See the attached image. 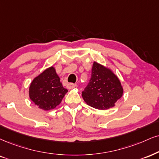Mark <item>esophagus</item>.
I'll use <instances>...</instances> for the list:
<instances>
[{
    "instance_id": "esophagus-1",
    "label": "esophagus",
    "mask_w": 159,
    "mask_h": 159,
    "mask_svg": "<svg viewBox=\"0 0 159 159\" xmlns=\"http://www.w3.org/2000/svg\"><path fill=\"white\" fill-rule=\"evenodd\" d=\"M75 87H76V84H74V83L67 84V88L68 89H74V88H75Z\"/></svg>"
}]
</instances>
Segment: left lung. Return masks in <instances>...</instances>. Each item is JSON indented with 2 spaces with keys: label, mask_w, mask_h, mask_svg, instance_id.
<instances>
[{
  "label": "left lung",
  "mask_w": 159,
  "mask_h": 159,
  "mask_svg": "<svg viewBox=\"0 0 159 159\" xmlns=\"http://www.w3.org/2000/svg\"><path fill=\"white\" fill-rule=\"evenodd\" d=\"M121 82L113 70L94 61L91 70V77L82 97L87 105L98 110L113 107L123 95Z\"/></svg>",
  "instance_id": "left-lung-1"
}]
</instances>
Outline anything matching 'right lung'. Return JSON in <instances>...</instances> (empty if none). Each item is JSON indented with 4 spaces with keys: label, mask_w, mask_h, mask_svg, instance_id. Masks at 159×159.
<instances>
[{
    "label": "right lung",
    "mask_w": 159,
    "mask_h": 159,
    "mask_svg": "<svg viewBox=\"0 0 159 159\" xmlns=\"http://www.w3.org/2000/svg\"><path fill=\"white\" fill-rule=\"evenodd\" d=\"M67 92L55 68L51 66L34 78L29 86V95L39 108L50 111L60 105Z\"/></svg>",
    "instance_id": "add662e5"
}]
</instances>
